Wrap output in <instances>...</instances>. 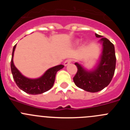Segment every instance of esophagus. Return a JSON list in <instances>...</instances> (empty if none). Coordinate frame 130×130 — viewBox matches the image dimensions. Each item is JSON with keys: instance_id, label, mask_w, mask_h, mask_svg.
<instances>
[{"instance_id": "esophagus-1", "label": "esophagus", "mask_w": 130, "mask_h": 130, "mask_svg": "<svg viewBox=\"0 0 130 130\" xmlns=\"http://www.w3.org/2000/svg\"><path fill=\"white\" fill-rule=\"evenodd\" d=\"M71 62H72V60L68 59V60H65V62H64V65L65 66H68V65H69V64H70Z\"/></svg>"}]
</instances>
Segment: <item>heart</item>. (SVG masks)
I'll return each mask as SVG.
<instances>
[{"label": "heart", "mask_w": 130, "mask_h": 130, "mask_svg": "<svg viewBox=\"0 0 130 130\" xmlns=\"http://www.w3.org/2000/svg\"><path fill=\"white\" fill-rule=\"evenodd\" d=\"M78 43H79V41H76V42H75V44H77Z\"/></svg>", "instance_id": "heart-1"}]
</instances>
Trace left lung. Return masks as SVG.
<instances>
[{"instance_id":"left-lung-1","label":"left lung","mask_w":130,"mask_h":130,"mask_svg":"<svg viewBox=\"0 0 130 130\" xmlns=\"http://www.w3.org/2000/svg\"><path fill=\"white\" fill-rule=\"evenodd\" d=\"M100 38L102 52L97 66L88 70L81 64L75 62L77 72L73 77L75 85L90 92H97L107 87L114 75L116 67V57L114 45L106 38L95 34Z\"/></svg>"}]
</instances>
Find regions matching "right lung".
Wrapping results in <instances>:
<instances>
[{
  "instance_id": "1",
  "label": "right lung",
  "mask_w": 130,
  "mask_h": 130,
  "mask_svg": "<svg viewBox=\"0 0 130 130\" xmlns=\"http://www.w3.org/2000/svg\"><path fill=\"white\" fill-rule=\"evenodd\" d=\"M16 45H14L12 51L11 60V71L13 79L18 87L21 90L30 94H40L48 91L53 87L55 83V76L57 72L64 68V66L60 64L48 69L43 75L38 78L30 79L24 76L13 64V54Z\"/></svg>"
}]
</instances>
